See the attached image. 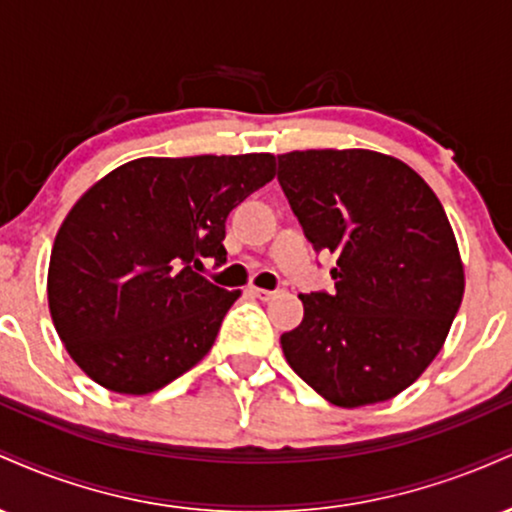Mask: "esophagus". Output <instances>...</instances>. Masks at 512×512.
<instances>
[{
  "instance_id": "1",
  "label": "esophagus",
  "mask_w": 512,
  "mask_h": 512,
  "mask_svg": "<svg viewBox=\"0 0 512 512\" xmlns=\"http://www.w3.org/2000/svg\"><path fill=\"white\" fill-rule=\"evenodd\" d=\"M250 293L255 298H260V301H272L276 296V291H267V289H257V286H250Z\"/></svg>"
}]
</instances>
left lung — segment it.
<instances>
[{"mask_svg": "<svg viewBox=\"0 0 512 512\" xmlns=\"http://www.w3.org/2000/svg\"><path fill=\"white\" fill-rule=\"evenodd\" d=\"M279 185L313 248L337 255V291L298 296L286 361L337 407L392 399L431 366L462 303L443 204L407 163L368 149L281 154Z\"/></svg>", "mask_w": 512, "mask_h": 512, "instance_id": "obj_1", "label": "left lung"}]
</instances>
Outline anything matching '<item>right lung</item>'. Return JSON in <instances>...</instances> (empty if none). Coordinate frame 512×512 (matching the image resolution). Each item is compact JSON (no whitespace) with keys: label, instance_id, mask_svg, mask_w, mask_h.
<instances>
[{"label":"right lung","instance_id":"right-lung-1","mask_svg":"<svg viewBox=\"0 0 512 512\" xmlns=\"http://www.w3.org/2000/svg\"><path fill=\"white\" fill-rule=\"evenodd\" d=\"M276 175L272 154L137 158L81 195L50 252L48 303L91 380L149 395L209 354L240 291L195 269L226 262V219Z\"/></svg>","mask_w":512,"mask_h":512}]
</instances>
